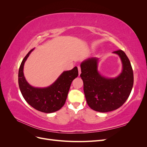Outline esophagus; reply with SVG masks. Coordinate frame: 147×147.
I'll use <instances>...</instances> for the list:
<instances>
[{"mask_svg": "<svg viewBox=\"0 0 147 147\" xmlns=\"http://www.w3.org/2000/svg\"><path fill=\"white\" fill-rule=\"evenodd\" d=\"M78 75H80L81 74V68L80 66H78Z\"/></svg>", "mask_w": 147, "mask_h": 147, "instance_id": "1", "label": "esophagus"}]
</instances>
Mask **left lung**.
Segmentation results:
<instances>
[{"label": "left lung", "instance_id": "left-lung-1", "mask_svg": "<svg viewBox=\"0 0 147 147\" xmlns=\"http://www.w3.org/2000/svg\"><path fill=\"white\" fill-rule=\"evenodd\" d=\"M122 63V71L118 76L108 78L98 71V57H92L80 64V77L87 104L97 112H108L116 110L129 96L134 83V74L129 59L123 51H113Z\"/></svg>", "mask_w": 147, "mask_h": 147}]
</instances>
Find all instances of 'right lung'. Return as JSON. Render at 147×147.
<instances>
[{
	"label": "right lung",
	"mask_w": 147,
	"mask_h": 147,
	"mask_svg": "<svg viewBox=\"0 0 147 147\" xmlns=\"http://www.w3.org/2000/svg\"><path fill=\"white\" fill-rule=\"evenodd\" d=\"M34 50L24 57L20 67L18 83L21 92L26 101L35 109L47 113L56 112L65 104L71 83L78 75V68L75 67L72 70L64 71L48 87H34L26 81L23 72L25 62Z\"/></svg>",
	"instance_id": "right-lung-1"
}]
</instances>
